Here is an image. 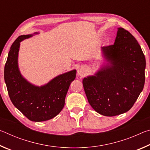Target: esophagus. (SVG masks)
<instances>
[{"label":"esophagus","instance_id":"1","mask_svg":"<svg viewBox=\"0 0 150 150\" xmlns=\"http://www.w3.org/2000/svg\"><path fill=\"white\" fill-rule=\"evenodd\" d=\"M77 73H78L79 75L83 76V75H85V69H84V67H81L80 68H79Z\"/></svg>","mask_w":150,"mask_h":150}]
</instances>
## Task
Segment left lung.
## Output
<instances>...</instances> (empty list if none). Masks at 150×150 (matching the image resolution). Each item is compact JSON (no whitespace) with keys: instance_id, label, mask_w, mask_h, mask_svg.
Returning a JSON list of instances; mask_svg holds the SVG:
<instances>
[{"instance_id":"left-lung-1","label":"left lung","mask_w":150,"mask_h":150,"mask_svg":"<svg viewBox=\"0 0 150 150\" xmlns=\"http://www.w3.org/2000/svg\"><path fill=\"white\" fill-rule=\"evenodd\" d=\"M102 50L110 65L84 78L83 84L94 110L114 116L130 110L143 90L146 59L135 38L122 28H118L115 44Z\"/></svg>"}]
</instances>
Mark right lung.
Listing matches in <instances>:
<instances>
[{
    "label": "right lung",
    "instance_id": "1",
    "mask_svg": "<svg viewBox=\"0 0 150 150\" xmlns=\"http://www.w3.org/2000/svg\"><path fill=\"white\" fill-rule=\"evenodd\" d=\"M32 35H20L11 45L4 66V81L12 103L28 118L34 122L50 120L59 114L76 70L57 76L47 85L35 87L22 77L18 67L20 42Z\"/></svg>",
    "mask_w": 150,
    "mask_h": 150
}]
</instances>
